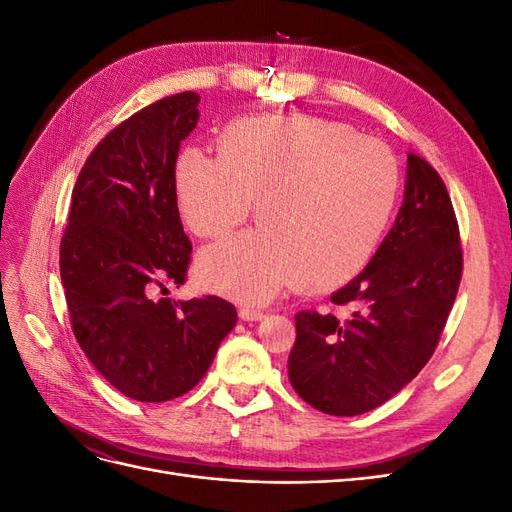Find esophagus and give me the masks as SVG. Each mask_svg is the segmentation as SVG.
<instances>
[{
    "label": "esophagus",
    "instance_id": "34e87169",
    "mask_svg": "<svg viewBox=\"0 0 512 512\" xmlns=\"http://www.w3.org/2000/svg\"><path fill=\"white\" fill-rule=\"evenodd\" d=\"M239 318L243 320V322H258V320H262L265 318V314L260 312V309H252V307H243V309H239Z\"/></svg>",
    "mask_w": 512,
    "mask_h": 512
}]
</instances>
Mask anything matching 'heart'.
Returning a JSON list of instances; mask_svg holds the SVG:
<instances>
[{
  "label": "heart",
  "mask_w": 512,
  "mask_h": 512,
  "mask_svg": "<svg viewBox=\"0 0 512 512\" xmlns=\"http://www.w3.org/2000/svg\"><path fill=\"white\" fill-rule=\"evenodd\" d=\"M181 220L224 237L256 203L258 228L205 247V288L265 303L297 282L305 292L348 284L376 254L399 196L395 153L348 123L258 115L228 123L218 158L188 147L173 164Z\"/></svg>",
  "instance_id": "b5f03b06"
}]
</instances>
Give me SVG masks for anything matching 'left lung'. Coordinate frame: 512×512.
Masks as SVG:
<instances>
[{
  "label": "left lung",
  "mask_w": 512,
  "mask_h": 512,
  "mask_svg": "<svg viewBox=\"0 0 512 512\" xmlns=\"http://www.w3.org/2000/svg\"><path fill=\"white\" fill-rule=\"evenodd\" d=\"M461 267L451 196L436 170L410 153L393 228L367 267L331 297L337 305L352 303V316H294L292 389L331 416L382 406L431 359L457 297Z\"/></svg>",
  "instance_id": "obj_1"
}]
</instances>
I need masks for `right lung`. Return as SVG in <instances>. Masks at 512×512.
Instances as JSON below:
<instances>
[{
	"label": "right lung",
	"instance_id": "obj_1",
	"mask_svg": "<svg viewBox=\"0 0 512 512\" xmlns=\"http://www.w3.org/2000/svg\"><path fill=\"white\" fill-rule=\"evenodd\" d=\"M198 102L194 91L162 98L106 134L76 179L61 239L76 342L117 391L147 404L192 391L237 324L220 297L151 299L166 282L179 288L190 262L173 164Z\"/></svg>",
	"mask_w": 512,
	"mask_h": 512
}]
</instances>
